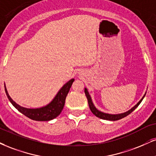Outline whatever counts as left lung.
Segmentation results:
<instances>
[{
  "label": "left lung",
  "instance_id": "1",
  "mask_svg": "<svg viewBox=\"0 0 156 156\" xmlns=\"http://www.w3.org/2000/svg\"><path fill=\"white\" fill-rule=\"evenodd\" d=\"M84 91H85L86 96V97H87L90 110H91V111L92 112V113L94 114V115H96L97 117H98L101 119L108 120V121H117V120H120V119H123V118L126 117V116L129 115L131 112L134 111L135 109L137 108V107L139 106V105L141 103L142 99H144V97H145V94H146V92H145L144 96L142 97V98L140 99V101H139V102L137 103V104L133 107L132 109H130V110H128V111L123 112V113H120V114H109V113H105V112H103L102 111H100V110H99L98 109H97L96 107L94 106V103L92 102V99H91V96H90L89 91H88V89H86V88H85Z\"/></svg>",
  "mask_w": 156,
  "mask_h": 156
}]
</instances>
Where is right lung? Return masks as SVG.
<instances>
[{
  "label": "right lung",
  "instance_id": "1",
  "mask_svg": "<svg viewBox=\"0 0 156 156\" xmlns=\"http://www.w3.org/2000/svg\"><path fill=\"white\" fill-rule=\"evenodd\" d=\"M74 80L75 79H73V78L69 80L60 89L57 95L52 99L51 102L48 103L47 105L39 108H26L19 105L9 96L5 84L4 86L5 94H6L9 101L13 105V106L16 109H17L21 113L27 116L29 119L34 120V121H47L55 119L61 113L64 105H65V99H66L67 94L70 91L71 86H72Z\"/></svg>",
  "mask_w": 156,
  "mask_h": 156
}]
</instances>
